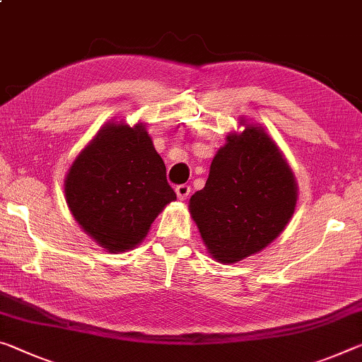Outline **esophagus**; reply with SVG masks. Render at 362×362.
Instances as JSON below:
<instances>
[{
	"instance_id": "obj_1",
	"label": "esophagus",
	"mask_w": 362,
	"mask_h": 362,
	"mask_svg": "<svg viewBox=\"0 0 362 362\" xmlns=\"http://www.w3.org/2000/svg\"><path fill=\"white\" fill-rule=\"evenodd\" d=\"M175 193H177V198L179 199H187L188 194H190V185H187V183H182V185H177L175 187Z\"/></svg>"
}]
</instances>
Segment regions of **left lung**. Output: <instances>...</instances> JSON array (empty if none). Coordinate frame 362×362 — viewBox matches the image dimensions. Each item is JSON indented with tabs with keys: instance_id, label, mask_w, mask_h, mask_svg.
Segmentation results:
<instances>
[{
	"instance_id": "obj_1",
	"label": "left lung",
	"mask_w": 362,
	"mask_h": 362,
	"mask_svg": "<svg viewBox=\"0 0 362 362\" xmlns=\"http://www.w3.org/2000/svg\"><path fill=\"white\" fill-rule=\"evenodd\" d=\"M296 206V183L277 145L259 127L227 136L190 212L214 259L230 264L274 242Z\"/></svg>"
}]
</instances>
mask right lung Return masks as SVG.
<instances>
[{
	"instance_id": "right-lung-1",
	"label": "right lung",
	"mask_w": 362,
	"mask_h": 362,
	"mask_svg": "<svg viewBox=\"0 0 362 362\" xmlns=\"http://www.w3.org/2000/svg\"><path fill=\"white\" fill-rule=\"evenodd\" d=\"M64 192L76 221L111 253L139 245L177 198L145 127L124 124L103 127L78 154Z\"/></svg>"
}]
</instances>
